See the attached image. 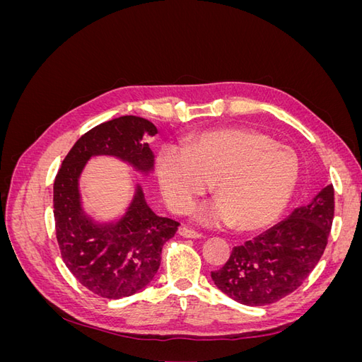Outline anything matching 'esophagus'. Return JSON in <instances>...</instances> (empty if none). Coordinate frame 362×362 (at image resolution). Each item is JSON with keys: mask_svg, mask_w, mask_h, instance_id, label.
<instances>
[{"mask_svg": "<svg viewBox=\"0 0 362 362\" xmlns=\"http://www.w3.org/2000/svg\"><path fill=\"white\" fill-rule=\"evenodd\" d=\"M178 234H180L181 237H185V238H201V237H202V234L193 231V229H190V228H187V226H181V228L178 229Z\"/></svg>", "mask_w": 362, "mask_h": 362, "instance_id": "1", "label": "esophagus"}]
</instances>
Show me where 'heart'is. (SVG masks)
<instances>
[{
  "label": "heart",
  "mask_w": 362,
  "mask_h": 362,
  "mask_svg": "<svg viewBox=\"0 0 362 362\" xmlns=\"http://www.w3.org/2000/svg\"><path fill=\"white\" fill-rule=\"evenodd\" d=\"M296 151L247 128L204 131L184 149L168 146L157 158V178L175 213L187 214L210 189L217 198L202 205L196 218L206 226L231 225L255 231L287 206L299 181Z\"/></svg>",
  "instance_id": "b5f03b06"
}]
</instances>
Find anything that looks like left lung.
Masks as SVG:
<instances>
[{
  "label": "left lung",
  "instance_id": "left-lung-1",
  "mask_svg": "<svg viewBox=\"0 0 362 362\" xmlns=\"http://www.w3.org/2000/svg\"><path fill=\"white\" fill-rule=\"evenodd\" d=\"M334 205L329 184L286 221L235 246L225 266L211 272L216 287L247 306L278 302L298 290L323 255Z\"/></svg>",
  "mask_w": 362,
  "mask_h": 362
}]
</instances>
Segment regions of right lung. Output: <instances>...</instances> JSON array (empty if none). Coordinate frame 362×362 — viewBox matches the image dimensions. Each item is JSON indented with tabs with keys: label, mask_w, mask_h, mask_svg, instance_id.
Wrapping results in <instances>:
<instances>
[{
	"label": "right lung",
	"mask_w": 362,
	"mask_h": 362,
	"mask_svg": "<svg viewBox=\"0 0 362 362\" xmlns=\"http://www.w3.org/2000/svg\"><path fill=\"white\" fill-rule=\"evenodd\" d=\"M157 134L149 120L120 116L83 134L64 157L54 180V221L64 264L83 287L105 299L127 298L145 288L160 267L163 245L180 223L151 210L140 187L124 217L100 225L83 211L78 178L93 156H112L148 173L154 154L144 134Z\"/></svg>",
	"instance_id": "obj_1"
}]
</instances>
